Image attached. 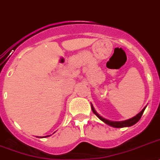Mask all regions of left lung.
<instances>
[{
  "mask_svg": "<svg viewBox=\"0 0 160 160\" xmlns=\"http://www.w3.org/2000/svg\"><path fill=\"white\" fill-rule=\"evenodd\" d=\"M91 107H92V112L97 115V117L99 119H101L102 122L107 123V125L111 126V127H113V128H124V127H130V126H132L136 123H138V122L139 121V119H141V117H142V114L144 112L146 107H145L142 110V111L139 112L137 115H135L134 117L131 118V119H126V120H123V121H112V120H109V119H106V118L102 117V115H99V114L96 111V110L94 109V107H93L92 103H91Z\"/></svg>",
  "mask_w": 160,
  "mask_h": 160,
  "instance_id": "left-lung-1",
  "label": "left lung"
}]
</instances>
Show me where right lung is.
Segmentation results:
<instances>
[{
    "instance_id": "obj_1",
    "label": "right lung",
    "mask_w": 160,
    "mask_h": 160,
    "mask_svg": "<svg viewBox=\"0 0 160 160\" xmlns=\"http://www.w3.org/2000/svg\"><path fill=\"white\" fill-rule=\"evenodd\" d=\"M50 135H47V136H45V137H42V138H48V137H49Z\"/></svg>"
}]
</instances>
